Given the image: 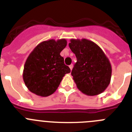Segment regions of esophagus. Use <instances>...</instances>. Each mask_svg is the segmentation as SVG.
Here are the masks:
<instances>
[{"instance_id":"1","label":"esophagus","mask_w":132,"mask_h":132,"mask_svg":"<svg viewBox=\"0 0 132 132\" xmlns=\"http://www.w3.org/2000/svg\"><path fill=\"white\" fill-rule=\"evenodd\" d=\"M69 67H70V70H72V68H73V65H72V64L70 65V66H69Z\"/></svg>"}]
</instances>
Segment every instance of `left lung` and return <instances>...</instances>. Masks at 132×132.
Returning <instances> with one entry per match:
<instances>
[{"mask_svg":"<svg viewBox=\"0 0 132 132\" xmlns=\"http://www.w3.org/2000/svg\"><path fill=\"white\" fill-rule=\"evenodd\" d=\"M76 63L72 76L78 89L88 96L101 94L110 82L112 67L103 50L86 39H72L69 43Z\"/></svg>","mask_w":132,"mask_h":132,"instance_id":"1","label":"left lung"}]
</instances>
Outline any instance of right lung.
I'll use <instances>...</instances> for the list:
<instances>
[{
    "instance_id": "obj_1",
    "label": "right lung",
    "mask_w": 132,
    "mask_h": 132,
    "mask_svg": "<svg viewBox=\"0 0 132 132\" xmlns=\"http://www.w3.org/2000/svg\"><path fill=\"white\" fill-rule=\"evenodd\" d=\"M66 45L65 39L43 41L29 54L24 65L23 79L31 92L41 97L51 95L65 74L70 72L60 54Z\"/></svg>"
}]
</instances>
